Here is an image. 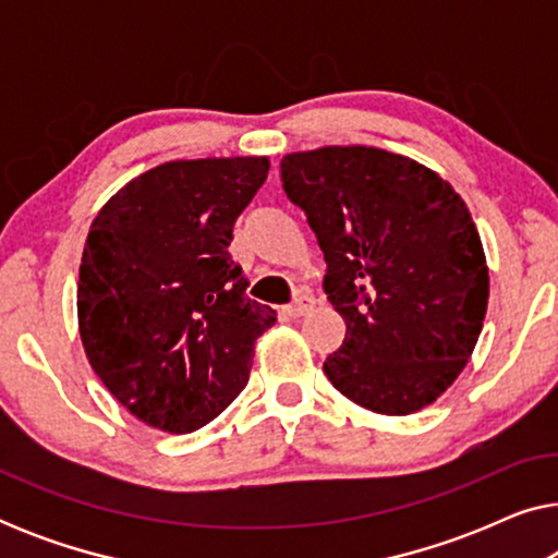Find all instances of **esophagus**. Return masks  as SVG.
Segmentation results:
<instances>
[{"instance_id": "obj_1", "label": "esophagus", "mask_w": 558, "mask_h": 558, "mask_svg": "<svg viewBox=\"0 0 558 558\" xmlns=\"http://www.w3.org/2000/svg\"><path fill=\"white\" fill-rule=\"evenodd\" d=\"M315 307V300H312V296H296V300L289 304V307H284V315L287 317H292V319H296V317H304L307 315V312Z\"/></svg>"}]
</instances>
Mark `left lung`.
I'll return each instance as SVG.
<instances>
[{
  "instance_id": "1",
  "label": "left lung",
  "mask_w": 558,
  "mask_h": 558,
  "mask_svg": "<svg viewBox=\"0 0 558 558\" xmlns=\"http://www.w3.org/2000/svg\"><path fill=\"white\" fill-rule=\"evenodd\" d=\"M281 180L307 213L323 289L345 319L327 378L376 414L426 409L464 371L487 312L490 277L468 205L439 172L363 144L284 155Z\"/></svg>"
}]
</instances>
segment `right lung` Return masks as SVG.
<instances>
[{
	"label": "right lung",
	"instance_id": "obj_1",
	"mask_svg": "<svg viewBox=\"0 0 558 558\" xmlns=\"http://www.w3.org/2000/svg\"><path fill=\"white\" fill-rule=\"evenodd\" d=\"M269 157L172 159L129 180L96 213L78 271L90 368L155 429L213 422L248 384L277 312L246 296L228 254Z\"/></svg>",
	"mask_w": 558,
	"mask_h": 558
}]
</instances>
